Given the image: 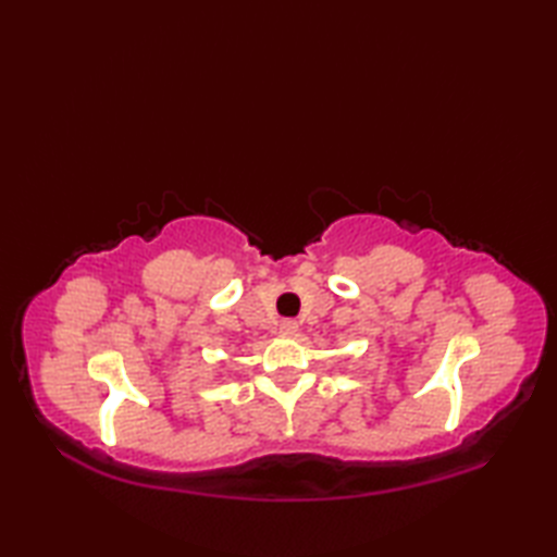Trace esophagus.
<instances>
[{"mask_svg": "<svg viewBox=\"0 0 557 557\" xmlns=\"http://www.w3.org/2000/svg\"><path fill=\"white\" fill-rule=\"evenodd\" d=\"M299 333V323L297 321H282L280 323V335L282 337H294Z\"/></svg>", "mask_w": 557, "mask_h": 557, "instance_id": "esophagus-1", "label": "esophagus"}]
</instances>
